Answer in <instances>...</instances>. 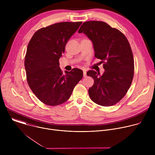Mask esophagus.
I'll use <instances>...</instances> for the list:
<instances>
[{
	"label": "esophagus",
	"mask_w": 155,
	"mask_h": 155,
	"mask_svg": "<svg viewBox=\"0 0 155 155\" xmlns=\"http://www.w3.org/2000/svg\"><path fill=\"white\" fill-rule=\"evenodd\" d=\"M83 77H86V70H83Z\"/></svg>",
	"instance_id": "1"
}]
</instances>
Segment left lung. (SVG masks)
<instances>
[{"instance_id": "8db88e82", "label": "left lung", "mask_w": 155, "mask_h": 155, "mask_svg": "<svg viewBox=\"0 0 155 155\" xmlns=\"http://www.w3.org/2000/svg\"><path fill=\"white\" fill-rule=\"evenodd\" d=\"M78 33L92 41L94 56L104 62L102 75L91 70L86 73L94 81L88 90L91 99L102 106L115 105L126 95L134 77V57L127 39L117 29L98 21L84 22Z\"/></svg>"}]
</instances>
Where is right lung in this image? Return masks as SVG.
I'll return each mask as SVG.
<instances>
[{"mask_svg":"<svg viewBox=\"0 0 155 155\" xmlns=\"http://www.w3.org/2000/svg\"><path fill=\"white\" fill-rule=\"evenodd\" d=\"M82 22H62L37 31L29 42L25 59L27 81L32 91L43 103L56 106L71 97L83 76L74 68L64 74L59 59L69 38Z\"/></svg>","mask_w":155,"mask_h":155,"instance_id":"obj_1","label":"right lung"}]
</instances>
